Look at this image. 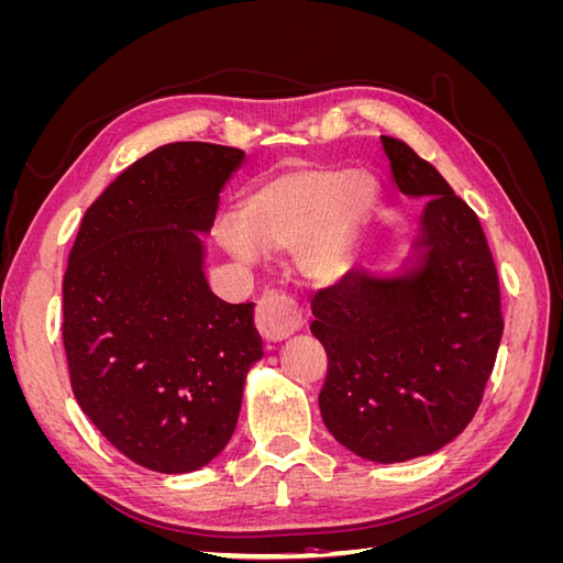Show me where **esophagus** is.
Segmentation results:
<instances>
[{
	"instance_id": "obj_1",
	"label": "esophagus",
	"mask_w": 563,
	"mask_h": 563,
	"mask_svg": "<svg viewBox=\"0 0 563 563\" xmlns=\"http://www.w3.org/2000/svg\"><path fill=\"white\" fill-rule=\"evenodd\" d=\"M255 327L269 343H279L302 327V314L288 296L265 294L255 308Z\"/></svg>"
}]
</instances>
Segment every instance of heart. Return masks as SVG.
<instances>
[{"label":"heart","mask_w":563,"mask_h":563,"mask_svg":"<svg viewBox=\"0 0 563 563\" xmlns=\"http://www.w3.org/2000/svg\"><path fill=\"white\" fill-rule=\"evenodd\" d=\"M380 185L368 172L343 166L284 168L244 192L234 216L216 223V242L246 265L261 249L291 251L300 275L335 286L360 261L364 232L378 207Z\"/></svg>","instance_id":"b5f03b06"}]
</instances>
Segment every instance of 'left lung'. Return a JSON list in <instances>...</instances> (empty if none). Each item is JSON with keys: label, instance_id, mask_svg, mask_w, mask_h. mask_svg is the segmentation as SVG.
Listing matches in <instances>:
<instances>
[{"label": "left lung", "instance_id": "1", "mask_svg": "<svg viewBox=\"0 0 563 563\" xmlns=\"http://www.w3.org/2000/svg\"><path fill=\"white\" fill-rule=\"evenodd\" d=\"M380 143L397 190L422 201L418 240L397 267H354L319 291L310 329L329 354L323 424L352 453L389 465L430 455L467 428L503 314L479 218L404 141Z\"/></svg>", "mask_w": 563, "mask_h": 563}]
</instances>
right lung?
<instances>
[{
    "label": "right lung",
    "instance_id": "obj_1",
    "mask_svg": "<svg viewBox=\"0 0 563 563\" xmlns=\"http://www.w3.org/2000/svg\"><path fill=\"white\" fill-rule=\"evenodd\" d=\"M246 155L168 143L131 164L84 213L63 279L73 391L110 444L162 474L195 472L228 446L251 366L253 302L203 277L220 192Z\"/></svg>",
    "mask_w": 563,
    "mask_h": 563
}]
</instances>
